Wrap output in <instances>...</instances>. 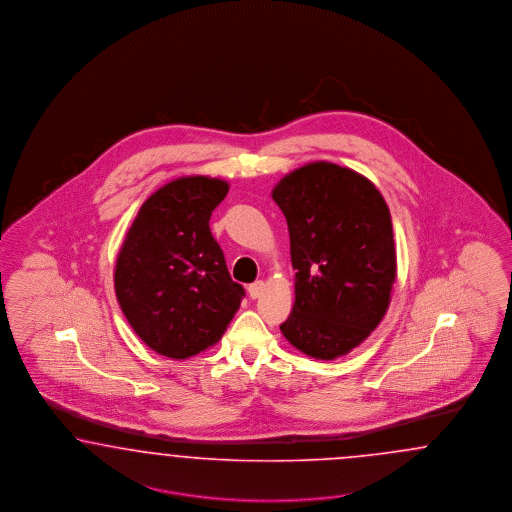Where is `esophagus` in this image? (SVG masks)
Segmentation results:
<instances>
[{
    "mask_svg": "<svg viewBox=\"0 0 512 512\" xmlns=\"http://www.w3.org/2000/svg\"><path fill=\"white\" fill-rule=\"evenodd\" d=\"M263 291V281H255V283H251V285L248 287V293L251 298H259V296L263 295Z\"/></svg>",
    "mask_w": 512,
    "mask_h": 512,
    "instance_id": "obj_1",
    "label": "esophagus"
}]
</instances>
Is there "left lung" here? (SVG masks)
Masks as SVG:
<instances>
[{
  "label": "left lung",
  "instance_id": "obj_1",
  "mask_svg": "<svg viewBox=\"0 0 512 512\" xmlns=\"http://www.w3.org/2000/svg\"><path fill=\"white\" fill-rule=\"evenodd\" d=\"M291 238L295 306L283 336L302 353L332 360L370 336L387 313L396 251L387 202L370 180L317 161L272 191Z\"/></svg>",
  "mask_w": 512,
  "mask_h": 512
}]
</instances>
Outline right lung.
Instances as JSON below:
<instances>
[{
  "label": "right lung",
  "instance_id": "1",
  "mask_svg": "<svg viewBox=\"0 0 512 512\" xmlns=\"http://www.w3.org/2000/svg\"><path fill=\"white\" fill-rule=\"evenodd\" d=\"M227 191L217 178H178L140 206L125 236L116 298L140 340L163 357L214 345L246 296L208 225Z\"/></svg>",
  "mask_w": 512,
  "mask_h": 512
}]
</instances>
